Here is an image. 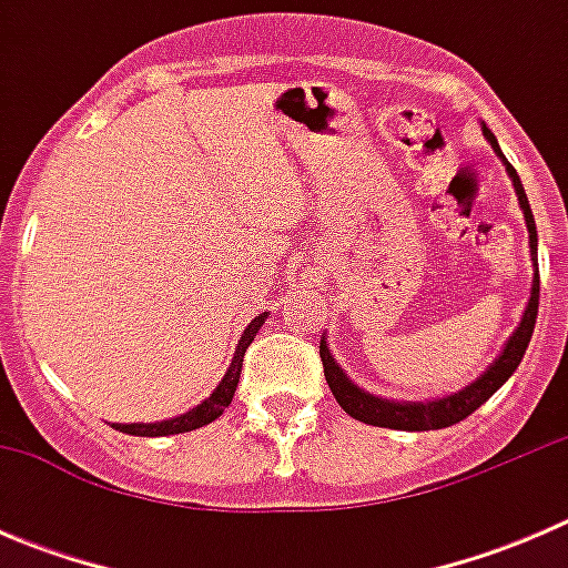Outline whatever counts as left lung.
Segmentation results:
<instances>
[{"mask_svg": "<svg viewBox=\"0 0 568 568\" xmlns=\"http://www.w3.org/2000/svg\"><path fill=\"white\" fill-rule=\"evenodd\" d=\"M484 136L491 142L497 156L503 159L506 164V173L511 175L514 189H517L519 197V209L525 214V225H528V236H530V257H532V288H530V300L528 307H525L523 321L514 329V335L508 337L506 346H503L500 357L484 371L475 382H469L467 387L454 395H445V398H434V400H390V398H379V395H371L365 390H359L352 379L341 371V365L335 363V357L329 354V346H326V337L321 341L318 354L321 363H324V376L326 385H329L332 395H335L337 404L343 406L346 415H352L354 420L368 423V426H382V428H400V432H434V428H448L454 423L464 420L467 415H473L480 404L491 398L503 385L508 382V376L519 368L525 357V348H528L532 326H536V316H538V257H536V247H538V233H536V222H532V211L528 203V194H525L523 181H519L517 170L506 162L503 156L500 145H497L495 134L484 125Z\"/></svg>", "mask_w": 568, "mask_h": 568, "instance_id": "obj_1", "label": "left lung"}]
</instances>
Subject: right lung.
I'll return each mask as SVG.
<instances>
[{
  "label": "right lung",
  "mask_w": 568,
  "mask_h": 568,
  "mask_svg": "<svg viewBox=\"0 0 568 568\" xmlns=\"http://www.w3.org/2000/svg\"><path fill=\"white\" fill-rule=\"evenodd\" d=\"M266 316L268 313H261V316H255L250 321V326L244 329L242 341L236 343V354H233V359H231V368H227V374L222 376V382L216 385V390L211 393L203 404H197L194 409H189L186 415L170 417V420H162V423H129V426L112 423V426L120 428L123 434H134V437H168V434H183V432H194V428L209 426L211 420H216V417H220L222 412L231 406L233 393H236V385H239V376H242L244 352H247L250 343L255 341V332L261 329V324L266 321Z\"/></svg>",
  "instance_id": "right-lung-1"
}]
</instances>
